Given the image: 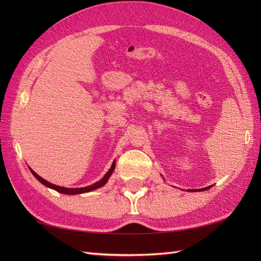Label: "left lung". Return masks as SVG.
I'll use <instances>...</instances> for the list:
<instances>
[{
  "label": "left lung",
  "instance_id": "left-lung-1",
  "mask_svg": "<svg viewBox=\"0 0 261 261\" xmlns=\"http://www.w3.org/2000/svg\"><path fill=\"white\" fill-rule=\"evenodd\" d=\"M211 186H208V187H205V188H202V190H198V191H206V190H208Z\"/></svg>",
  "mask_w": 261,
  "mask_h": 261
}]
</instances>
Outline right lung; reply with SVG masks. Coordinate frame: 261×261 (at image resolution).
I'll use <instances>...</instances> for the list:
<instances>
[{
    "label": "right lung",
    "mask_w": 261,
    "mask_h": 261,
    "mask_svg": "<svg viewBox=\"0 0 261 261\" xmlns=\"http://www.w3.org/2000/svg\"><path fill=\"white\" fill-rule=\"evenodd\" d=\"M114 168H115V163L113 162L112 166H111V168L109 169L108 173L104 175V177H103V178H102L101 180L95 182V184H93V185H91V186L82 187V188H66V187H60V186H57V185H54V184H51V182H49V181H47L46 179H43L42 177H40L38 174H36L35 171H33L31 168H30V170H31V173L33 174V176H35L39 181L42 182V184L45 185V186L50 187V188H53V190L57 191V192H59V193H64V194H69V195H74V194H82V193H86V192L94 191V190H96V188H99V187H102L103 185L107 184V181H108V179L110 178L111 174L113 173Z\"/></svg>",
    "instance_id": "right-lung-1"
}]
</instances>
